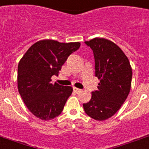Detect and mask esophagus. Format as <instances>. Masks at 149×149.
Wrapping results in <instances>:
<instances>
[{"instance_id": "obj_1", "label": "esophagus", "mask_w": 149, "mask_h": 149, "mask_svg": "<svg viewBox=\"0 0 149 149\" xmlns=\"http://www.w3.org/2000/svg\"><path fill=\"white\" fill-rule=\"evenodd\" d=\"M73 90H74V91H76L77 93H79V92H80V91H81V89L77 88H73Z\"/></svg>"}]
</instances>
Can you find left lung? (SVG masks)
Segmentation results:
<instances>
[{"instance_id":"1","label":"left lung","mask_w":149,"mask_h":149,"mask_svg":"<svg viewBox=\"0 0 149 149\" xmlns=\"http://www.w3.org/2000/svg\"><path fill=\"white\" fill-rule=\"evenodd\" d=\"M85 44L93 51L95 76L100 80L91 99L84 103L85 113L95 120L103 121L118 111L130 93L132 69L122 49L105 38H93Z\"/></svg>"}]
</instances>
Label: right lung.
<instances>
[{"instance_id":"right-lung-1","label":"right lung","mask_w":149,"mask_h":149,"mask_svg":"<svg viewBox=\"0 0 149 149\" xmlns=\"http://www.w3.org/2000/svg\"><path fill=\"white\" fill-rule=\"evenodd\" d=\"M80 46V42L42 40L32 45L22 58L18 65L19 92L35 117L51 120L62 112L72 88L51 84V77L58 76L69 55Z\"/></svg>"}]
</instances>
